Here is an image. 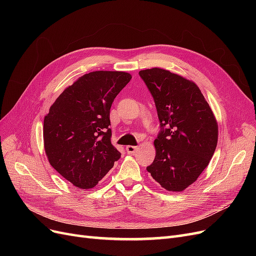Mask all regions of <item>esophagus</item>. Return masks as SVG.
I'll return each instance as SVG.
<instances>
[{
	"mask_svg": "<svg viewBox=\"0 0 256 256\" xmlns=\"http://www.w3.org/2000/svg\"><path fill=\"white\" fill-rule=\"evenodd\" d=\"M138 146H132V145L126 146V150H127L128 154H134V152H138Z\"/></svg>",
	"mask_w": 256,
	"mask_h": 256,
	"instance_id": "34e87169",
	"label": "esophagus"
}]
</instances>
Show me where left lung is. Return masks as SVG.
I'll use <instances>...</instances> for the list:
<instances>
[{
  "instance_id": "left-lung-1",
  "label": "left lung",
  "mask_w": 256,
  "mask_h": 256,
  "mask_svg": "<svg viewBox=\"0 0 256 256\" xmlns=\"http://www.w3.org/2000/svg\"><path fill=\"white\" fill-rule=\"evenodd\" d=\"M138 74L154 97L162 128L154 142L156 157L146 170L162 188L184 191L212 158L218 122L193 81L158 67Z\"/></svg>"
}]
</instances>
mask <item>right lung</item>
<instances>
[{
  "instance_id": "add662e5",
  "label": "right lung",
  "mask_w": 256,
  "mask_h": 256,
  "mask_svg": "<svg viewBox=\"0 0 256 256\" xmlns=\"http://www.w3.org/2000/svg\"><path fill=\"white\" fill-rule=\"evenodd\" d=\"M131 78L125 72L84 74L62 92L44 116L47 158L76 187L94 188L120 158L111 143L110 109Z\"/></svg>"
}]
</instances>
